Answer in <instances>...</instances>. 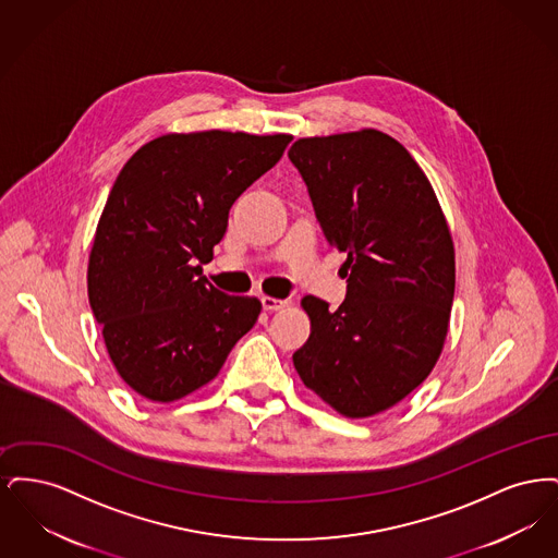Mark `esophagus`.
Here are the masks:
<instances>
[{"label":"esophagus","instance_id":"obj_1","mask_svg":"<svg viewBox=\"0 0 558 558\" xmlns=\"http://www.w3.org/2000/svg\"><path fill=\"white\" fill-rule=\"evenodd\" d=\"M287 299H274V296H262V305L267 312H276V310H282L287 307Z\"/></svg>","mask_w":558,"mask_h":558}]
</instances>
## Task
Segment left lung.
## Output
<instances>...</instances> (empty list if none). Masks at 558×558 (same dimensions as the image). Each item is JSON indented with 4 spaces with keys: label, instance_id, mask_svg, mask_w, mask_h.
<instances>
[{
    "label": "left lung",
    "instance_id": "8db88e82",
    "mask_svg": "<svg viewBox=\"0 0 558 558\" xmlns=\"http://www.w3.org/2000/svg\"><path fill=\"white\" fill-rule=\"evenodd\" d=\"M319 228L347 253L345 301L303 296L307 343L292 355L305 387L349 418L374 416L433 371L450 324V228L418 162L376 130L296 140Z\"/></svg>",
    "mask_w": 558,
    "mask_h": 558
}]
</instances>
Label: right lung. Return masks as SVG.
Wrapping results in <instances>:
<instances>
[{"instance_id": "1", "label": "right lung", "mask_w": 558, "mask_h": 558, "mask_svg": "<svg viewBox=\"0 0 558 558\" xmlns=\"http://www.w3.org/2000/svg\"><path fill=\"white\" fill-rule=\"evenodd\" d=\"M291 140L167 133L117 175L89 253L87 294L114 368L142 398L169 403L201 389L255 326L259 299L217 291L203 266L234 201Z\"/></svg>"}]
</instances>
